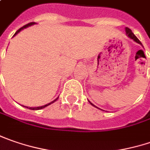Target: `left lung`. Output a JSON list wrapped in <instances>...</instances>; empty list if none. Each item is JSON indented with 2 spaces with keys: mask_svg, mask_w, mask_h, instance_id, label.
Here are the masks:
<instances>
[{
  "mask_svg": "<svg viewBox=\"0 0 150 150\" xmlns=\"http://www.w3.org/2000/svg\"><path fill=\"white\" fill-rule=\"evenodd\" d=\"M125 31H126V34H127L128 38H130L131 39H133V40H134V42H138V43H139V44H141V45L143 46V44H142V43H141V42H140L139 40L138 39V38H137V37L135 36L134 33H133L132 30L130 29V28H125ZM89 101V102L91 103V105H92L93 107H96L94 104H92V103H91V101ZM96 108H97V107H96ZM99 109H100V108H99Z\"/></svg>",
  "mask_w": 150,
  "mask_h": 150,
  "instance_id": "left-lung-1",
  "label": "left lung"
}]
</instances>
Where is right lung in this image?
Returning a JSON list of instances; mask_svg holds the SVG:
<instances>
[{"label":"right lung","mask_w":150,"mask_h":150,"mask_svg":"<svg viewBox=\"0 0 150 150\" xmlns=\"http://www.w3.org/2000/svg\"><path fill=\"white\" fill-rule=\"evenodd\" d=\"M34 24H36V23H28V24H27V25H25V26H23V28H21L20 29H18L17 31L16 32V33L13 35V37L16 36V34L20 32V31H22L23 29H24V28H28V27H30V26H33V25H34ZM59 99V97H57L56 99H54L53 101H51V102H49V103H48V104H46V105H43V106H41V107H35V108H28V107H25V106H23L24 108H28V109H30V110H40V109H42V108H46V107H48L49 105H50V104H52V103H54V101H56L57 100Z\"/></svg>","instance_id":"add662e5"}]
</instances>
